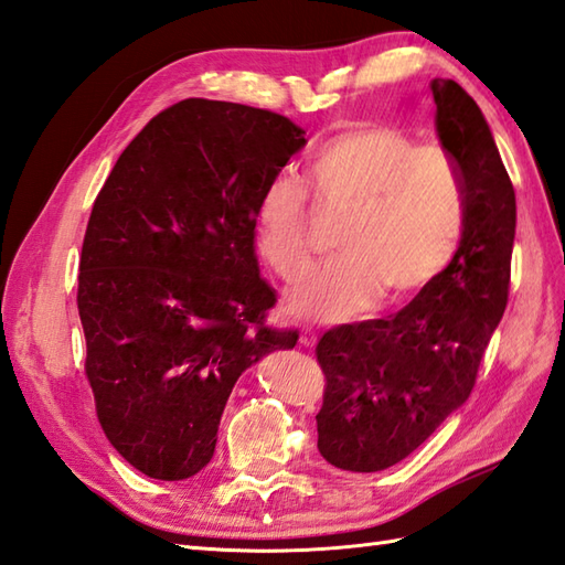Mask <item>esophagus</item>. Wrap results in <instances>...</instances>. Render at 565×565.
Listing matches in <instances>:
<instances>
[{"mask_svg":"<svg viewBox=\"0 0 565 565\" xmlns=\"http://www.w3.org/2000/svg\"><path fill=\"white\" fill-rule=\"evenodd\" d=\"M298 342H301L303 347H316V342H318V334L313 332V330H301V338H298Z\"/></svg>","mask_w":565,"mask_h":565,"instance_id":"esophagus-1","label":"esophagus"}]
</instances>
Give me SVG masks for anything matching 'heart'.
Segmentation results:
<instances>
[{
    "label": "heart",
    "instance_id": "1",
    "mask_svg": "<svg viewBox=\"0 0 565 565\" xmlns=\"http://www.w3.org/2000/svg\"><path fill=\"white\" fill-rule=\"evenodd\" d=\"M308 184L320 206L347 211L334 262L296 284L298 318L344 320L381 294L401 301L447 267L463 231V184L444 150L415 146L405 130L366 121L342 128L310 154ZM259 249L291 281L310 264L306 194L291 177H274L257 203Z\"/></svg>",
    "mask_w": 565,
    "mask_h": 565
}]
</instances>
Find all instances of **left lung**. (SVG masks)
I'll return each instance as SVG.
<instances>
[{"label":"left lung","instance_id":"8db88e82","mask_svg":"<svg viewBox=\"0 0 565 565\" xmlns=\"http://www.w3.org/2000/svg\"><path fill=\"white\" fill-rule=\"evenodd\" d=\"M435 128L463 184V233L447 269L398 313L322 334L328 388L318 449L354 473L411 456L468 401L510 291L518 203L483 111L454 79H431Z\"/></svg>","mask_w":565,"mask_h":565}]
</instances>
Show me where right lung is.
<instances>
[{
    "mask_svg": "<svg viewBox=\"0 0 565 565\" xmlns=\"http://www.w3.org/2000/svg\"><path fill=\"white\" fill-rule=\"evenodd\" d=\"M306 130L252 106L184 99L116 160L79 257L87 379L106 439L140 473L211 461L243 371L298 334L264 326L257 203Z\"/></svg>",
    "mask_w": 565,
    "mask_h": 565,
    "instance_id": "right-lung-1",
    "label": "right lung"
}]
</instances>
